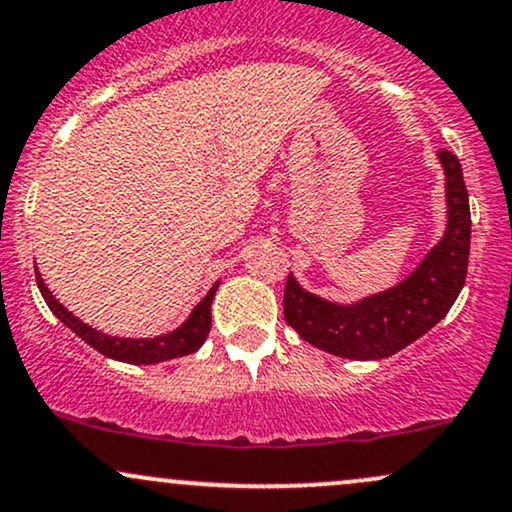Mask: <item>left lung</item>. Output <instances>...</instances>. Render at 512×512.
<instances>
[{
    "mask_svg": "<svg viewBox=\"0 0 512 512\" xmlns=\"http://www.w3.org/2000/svg\"><path fill=\"white\" fill-rule=\"evenodd\" d=\"M446 176V231L403 281L365 298L336 303L305 291L288 274L283 317L303 341L346 360H381L410 346L448 315L470 260V197L458 157L439 150Z\"/></svg>",
    "mask_w": 512,
    "mask_h": 512,
    "instance_id": "1",
    "label": "left lung"
}]
</instances>
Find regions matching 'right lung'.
Here are the masks:
<instances>
[{
	"mask_svg": "<svg viewBox=\"0 0 512 512\" xmlns=\"http://www.w3.org/2000/svg\"><path fill=\"white\" fill-rule=\"evenodd\" d=\"M35 279H38L42 298H45V303L49 310H52L54 317L61 319L80 341L88 343V346L95 348L97 353L112 357V360L128 362V365H159V362L174 360V357H183L200 350L202 343L207 341L209 329H212V300L219 288L217 281L209 288L205 298L190 310L186 322L178 324L176 329L166 331V334H159L155 338H126L104 334V331L85 324L83 319L73 315L69 307L49 291L45 279H42V274L38 272V267H35Z\"/></svg>",
	"mask_w": 512,
	"mask_h": 512,
	"instance_id": "1",
	"label": "right lung"
}]
</instances>
